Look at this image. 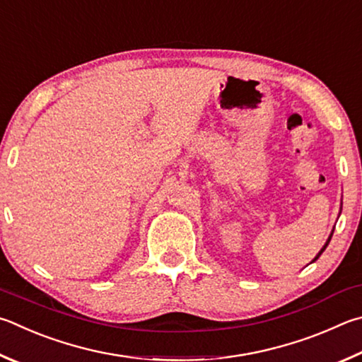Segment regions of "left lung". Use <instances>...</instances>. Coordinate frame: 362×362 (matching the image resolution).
Instances as JSON below:
<instances>
[{"mask_svg": "<svg viewBox=\"0 0 362 362\" xmlns=\"http://www.w3.org/2000/svg\"><path fill=\"white\" fill-rule=\"evenodd\" d=\"M340 212H341V204H340ZM332 234H334V229H332V231H331V234H329V238H327V240H326V244L323 245V248H321V250H320V252H318V255H317V256H315V258L312 259V262H315V261H317V259L320 258V256H321V253H323V252H325V250H326V247H327V245H329V242H331V238H332Z\"/></svg>", "mask_w": 362, "mask_h": 362, "instance_id": "obj_1", "label": "left lung"}]
</instances>
